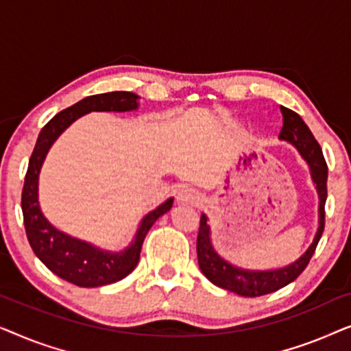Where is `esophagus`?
<instances>
[{
  "label": "esophagus",
  "mask_w": 351,
  "mask_h": 351,
  "mask_svg": "<svg viewBox=\"0 0 351 351\" xmlns=\"http://www.w3.org/2000/svg\"><path fill=\"white\" fill-rule=\"evenodd\" d=\"M199 196L195 190L191 189H184L177 193V203L184 204V206H196L199 204Z\"/></svg>",
  "instance_id": "obj_1"
}]
</instances>
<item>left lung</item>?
Here are the masks:
<instances>
[{"label": "left lung", "instance_id": "1", "mask_svg": "<svg viewBox=\"0 0 351 351\" xmlns=\"http://www.w3.org/2000/svg\"><path fill=\"white\" fill-rule=\"evenodd\" d=\"M282 113V129L280 132L281 141H286L294 145L302 158L310 167L311 180L316 185L319 198V225L318 232L315 234L313 243L295 262L289 265L276 268V270H243L223 261L217 252L214 251L210 243V232L208 225V217L203 214L199 220V232L196 239V252H198V263L203 275L213 282V285L234 292L244 297H261L270 292H275L285 287L299 278L302 271L308 265L315 249L318 246L321 234L324 232V204L328 198V165L323 156L319 143L316 142L308 126L304 123L299 114L292 110L281 107Z\"/></svg>", "mask_w": 351, "mask_h": 351}]
</instances>
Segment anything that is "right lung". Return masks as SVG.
<instances>
[{"instance_id":"right-lung-1","label":"right lung","mask_w":351,"mask_h":351,"mask_svg":"<svg viewBox=\"0 0 351 351\" xmlns=\"http://www.w3.org/2000/svg\"><path fill=\"white\" fill-rule=\"evenodd\" d=\"M137 100L138 95L136 94L114 90L89 95L78 104L62 110L41 129L35 150L28 161L25 184L22 190L23 225L28 243L36 257L52 273L80 287H99L126 278L137 267L148 230L158 217L172 208L174 199L165 201L142 219L136 237L124 251L110 252L81 239L71 238L47 222L38 203V177L51 145L71 123L89 112H131L138 107Z\"/></svg>"}]
</instances>
